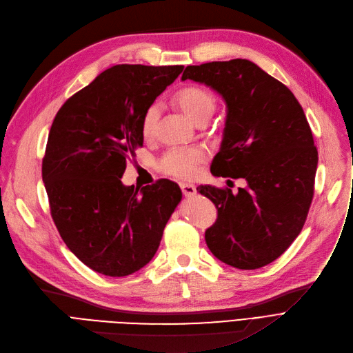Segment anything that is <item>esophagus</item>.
Listing matches in <instances>:
<instances>
[{"label": "esophagus", "mask_w": 353, "mask_h": 353, "mask_svg": "<svg viewBox=\"0 0 353 353\" xmlns=\"http://www.w3.org/2000/svg\"><path fill=\"white\" fill-rule=\"evenodd\" d=\"M179 186H181V191L185 196L190 198V196H194L196 194V188H195V185H192V183L182 182Z\"/></svg>", "instance_id": "1"}]
</instances>
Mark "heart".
Instances as JSON below:
<instances>
[{
  "instance_id": "heart-1",
  "label": "heart",
  "mask_w": 353,
  "mask_h": 353,
  "mask_svg": "<svg viewBox=\"0 0 353 353\" xmlns=\"http://www.w3.org/2000/svg\"><path fill=\"white\" fill-rule=\"evenodd\" d=\"M175 101L178 107L194 119L196 123L208 121L215 111V98L205 88L201 87H186L182 88ZM161 108L159 103H151L147 111L142 115L141 131L145 138H151L155 134L157 123L159 119ZM206 158V152L199 147L192 148H174L163 154L158 167L165 175L176 179H190L198 172V165Z\"/></svg>"
}]
</instances>
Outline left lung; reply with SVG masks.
Instances as JSON below:
<instances>
[{
	"mask_svg": "<svg viewBox=\"0 0 353 353\" xmlns=\"http://www.w3.org/2000/svg\"><path fill=\"white\" fill-rule=\"evenodd\" d=\"M185 79L211 87L226 102L211 172L246 181L238 194L211 185L196 188L218 210L205 231L206 245L226 265L262 268L301 234L314 198L318 151L305 112L291 90L248 59L190 65Z\"/></svg>",
	"mask_w": 353,
	"mask_h": 353,
	"instance_id": "8db88e82",
	"label": "left lung"
}]
</instances>
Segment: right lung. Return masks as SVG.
<instances>
[{"mask_svg":"<svg viewBox=\"0 0 353 353\" xmlns=\"http://www.w3.org/2000/svg\"><path fill=\"white\" fill-rule=\"evenodd\" d=\"M182 65H115L65 101L50 130L43 181L70 251L92 271L127 276L155 255L182 199L170 179L134 190L121 178L142 147L141 121Z\"/></svg>","mask_w":353,"mask_h":353,"instance_id":"obj_1","label":"right lung"}]
</instances>
